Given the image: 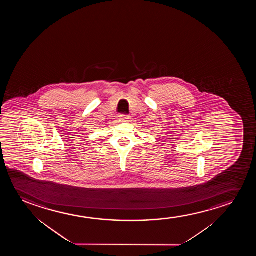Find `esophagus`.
<instances>
[{"label":"esophagus","instance_id":"obj_1","mask_svg":"<svg viewBox=\"0 0 256 256\" xmlns=\"http://www.w3.org/2000/svg\"><path fill=\"white\" fill-rule=\"evenodd\" d=\"M119 118L120 119L126 120L128 118V114H120Z\"/></svg>","mask_w":256,"mask_h":256}]
</instances>
